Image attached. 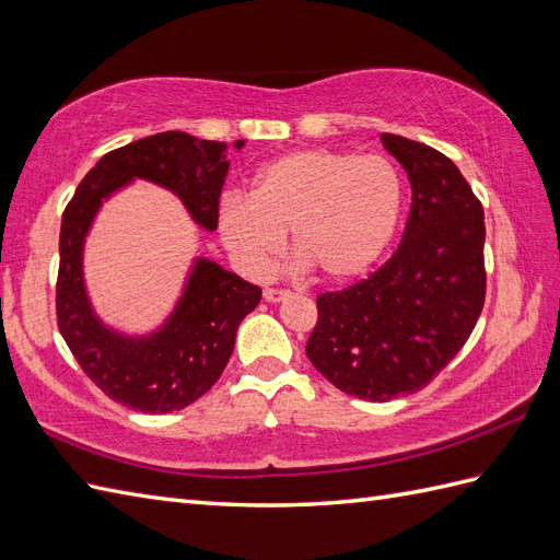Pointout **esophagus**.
<instances>
[{"mask_svg":"<svg viewBox=\"0 0 560 560\" xmlns=\"http://www.w3.org/2000/svg\"><path fill=\"white\" fill-rule=\"evenodd\" d=\"M290 294H292L290 290H278V288H266L264 290V299H266V302H272V304L284 302V299H288Z\"/></svg>","mask_w":560,"mask_h":560,"instance_id":"esophagus-1","label":"esophagus"}]
</instances>
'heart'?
<instances>
[{"label":"heart","instance_id":"obj_1","mask_svg":"<svg viewBox=\"0 0 560 560\" xmlns=\"http://www.w3.org/2000/svg\"><path fill=\"white\" fill-rule=\"evenodd\" d=\"M404 175L380 154L296 149L258 168L252 195L221 203V235L252 270H266L292 230V249L325 282L371 270L397 235Z\"/></svg>","mask_w":560,"mask_h":560}]
</instances>
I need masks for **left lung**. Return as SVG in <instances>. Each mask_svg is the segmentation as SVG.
I'll return each instance as SVG.
<instances>
[{"label": "left lung", "mask_w": 560, "mask_h": 560, "mask_svg": "<svg viewBox=\"0 0 560 560\" xmlns=\"http://www.w3.org/2000/svg\"><path fill=\"white\" fill-rule=\"evenodd\" d=\"M408 173L411 211L385 266L316 299L306 357L353 397L389 401L432 383L468 342L487 292L485 211L456 163L383 132Z\"/></svg>", "instance_id": "left-lung-1"}]
</instances>
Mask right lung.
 Here are the masks:
<instances>
[{
    "label": "right lung",
    "mask_w": 560,
    "mask_h": 560,
    "mask_svg": "<svg viewBox=\"0 0 560 560\" xmlns=\"http://www.w3.org/2000/svg\"><path fill=\"white\" fill-rule=\"evenodd\" d=\"M244 142H235L240 149ZM228 144L197 140L180 130L104 154L61 218L57 323L85 375L108 399L142 413H171L207 394L235 347L242 318L261 302V288L209 258H199L171 318L149 337H126L100 323L83 280V244L102 201L144 177L183 199L189 215L218 228V203L230 168Z\"/></svg>",
    "instance_id": "obj_1"
}]
</instances>
